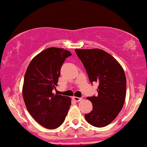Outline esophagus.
Instances as JSON below:
<instances>
[{
	"instance_id": "obj_1",
	"label": "esophagus",
	"mask_w": 147,
	"mask_h": 147,
	"mask_svg": "<svg viewBox=\"0 0 147 147\" xmlns=\"http://www.w3.org/2000/svg\"><path fill=\"white\" fill-rule=\"evenodd\" d=\"M72 99L74 100H75V101H80V100H82V98H79V97H76V96H74L73 98H72Z\"/></svg>"
}]
</instances>
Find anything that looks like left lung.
<instances>
[{"instance_id":"8db88e82","label":"left lung","mask_w":147,"mask_h":147,"mask_svg":"<svg viewBox=\"0 0 147 147\" xmlns=\"http://www.w3.org/2000/svg\"><path fill=\"white\" fill-rule=\"evenodd\" d=\"M91 83L98 82V95L87 97L93 109L85 115L89 123L104 127L117 117L124 104L126 78L121 65L108 53L98 49H75Z\"/></svg>"}]
</instances>
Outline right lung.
Masks as SVG:
<instances>
[{"label": "right lung", "mask_w": 147, "mask_h": 147, "mask_svg": "<svg viewBox=\"0 0 147 147\" xmlns=\"http://www.w3.org/2000/svg\"><path fill=\"white\" fill-rule=\"evenodd\" d=\"M71 53L59 48H48L31 60L26 70L23 97L28 111L48 129L62 124L71 103L70 97L52 92L57 85L60 69Z\"/></svg>", "instance_id": "right-lung-1"}]
</instances>
